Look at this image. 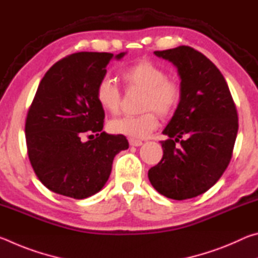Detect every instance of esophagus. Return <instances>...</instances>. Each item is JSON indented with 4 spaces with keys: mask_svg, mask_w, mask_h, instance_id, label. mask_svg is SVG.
<instances>
[{
    "mask_svg": "<svg viewBox=\"0 0 258 258\" xmlns=\"http://www.w3.org/2000/svg\"><path fill=\"white\" fill-rule=\"evenodd\" d=\"M128 142H130V145L132 146V147H140V146L142 145V141H141V140L130 139V140H128Z\"/></svg>",
    "mask_w": 258,
    "mask_h": 258,
    "instance_id": "esophagus-1",
    "label": "esophagus"
}]
</instances>
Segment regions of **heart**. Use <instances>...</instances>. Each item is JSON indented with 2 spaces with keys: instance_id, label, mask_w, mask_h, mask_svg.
<instances>
[{
  "instance_id": "b5f03b06",
  "label": "heart",
  "mask_w": 258,
  "mask_h": 258,
  "mask_svg": "<svg viewBox=\"0 0 258 258\" xmlns=\"http://www.w3.org/2000/svg\"><path fill=\"white\" fill-rule=\"evenodd\" d=\"M121 80L128 87L145 91L139 115L124 116L109 121L108 128L113 134L130 139H145L158 126V116L168 117L176 111L182 100V87L169 80L164 68L150 60H138L120 72ZM95 100L103 111L116 115L120 109L121 93L112 80L104 77L95 87Z\"/></svg>"
}]
</instances>
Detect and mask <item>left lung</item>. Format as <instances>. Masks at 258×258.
Here are the masks:
<instances>
[{"instance_id":"8db88e82","label":"left lung","mask_w":258,"mask_h":258,"mask_svg":"<svg viewBox=\"0 0 258 258\" xmlns=\"http://www.w3.org/2000/svg\"><path fill=\"white\" fill-rule=\"evenodd\" d=\"M155 54L177 68L183 95L163 131L168 137L160 142L163 158L148 177L165 197L190 199L211 189L229 166L238 133L237 108L223 75L199 51L181 45Z\"/></svg>"}]
</instances>
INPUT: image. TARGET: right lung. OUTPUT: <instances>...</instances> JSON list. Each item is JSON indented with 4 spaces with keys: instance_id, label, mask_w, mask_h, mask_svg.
<instances>
[{
    "instance_id": "obj_1",
    "label": "right lung",
    "mask_w": 258,
    "mask_h": 258,
    "mask_svg": "<svg viewBox=\"0 0 258 258\" xmlns=\"http://www.w3.org/2000/svg\"><path fill=\"white\" fill-rule=\"evenodd\" d=\"M112 58L107 52L69 54L37 87L25 124L27 154L38 180L55 194L74 199L97 194L115 156L128 148L124 135L102 132L104 111L95 100V87ZM85 134H90L86 143L81 141Z\"/></svg>"
}]
</instances>
